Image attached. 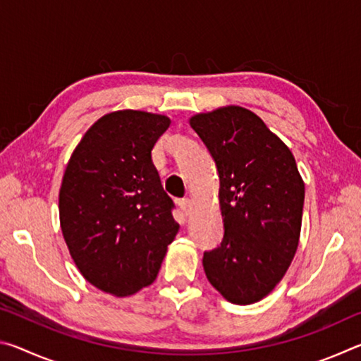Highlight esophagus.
I'll use <instances>...</instances> for the list:
<instances>
[{"label": "esophagus", "mask_w": 361, "mask_h": 361, "mask_svg": "<svg viewBox=\"0 0 361 361\" xmlns=\"http://www.w3.org/2000/svg\"><path fill=\"white\" fill-rule=\"evenodd\" d=\"M178 205H180V209L183 210V213H185L186 216H188L189 213H191V210H192V200L189 199V197H185V199L178 200Z\"/></svg>", "instance_id": "obj_1"}]
</instances>
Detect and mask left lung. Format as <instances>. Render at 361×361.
I'll list each match as a JSON object with an SVG mask.
<instances>
[{
    "label": "left lung",
    "mask_w": 361,
    "mask_h": 361,
    "mask_svg": "<svg viewBox=\"0 0 361 361\" xmlns=\"http://www.w3.org/2000/svg\"><path fill=\"white\" fill-rule=\"evenodd\" d=\"M216 164L224 235L204 253L209 282L234 304L269 295L301 234L304 181L291 151L255 113L218 108L189 119Z\"/></svg>",
    "instance_id": "1"
}]
</instances>
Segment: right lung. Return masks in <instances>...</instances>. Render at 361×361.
Wrapping results in <instances>:
<instances>
[{"instance_id": "obj_1", "label": "right lung", "mask_w": 361, "mask_h": 361, "mask_svg": "<svg viewBox=\"0 0 361 361\" xmlns=\"http://www.w3.org/2000/svg\"><path fill=\"white\" fill-rule=\"evenodd\" d=\"M170 119L114 111L85 132L66 166L59 194L60 226L89 283L129 296L154 282L180 224L151 151Z\"/></svg>"}]
</instances>
